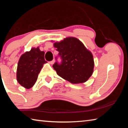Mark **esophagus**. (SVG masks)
<instances>
[{
	"label": "esophagus",
	"mask_w": 128,
	"mask_h": 128,
	"mask_svg": "<svg viewBox=\"0 0 128 128\" xmlns=\"http://www.w3.org/2000/svg\"><path fill=\"white\" fill-rule=\"evenodd\" d=\"M54 62H55V60H52V61L50 62L49 63L50 64H54Z\"/></svg>",
	"instance_id": "1"
}]
</instances>
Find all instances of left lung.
<instances>
[{"label": "left lung", "mask_w": 128, "mask_h": 128, "mask_svg": "<svg viewBox=\"0 0 128 128\" xmlns=\"http://www.w3.org/2000/svg\"><path fill=\"white\" fill-rule=\"evenodd\" d=\"M54 46L62 60L52 66L57 74L72 84L87 81L93 73L94 62L92 52L83 43L76 38L68 37Z\"/></svg>", "instance_id": "obj_1"}]
</instances>
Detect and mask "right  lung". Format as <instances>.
<instances>
[{
  "label": "right lung",
  "mask_w": 128,
  "mask_h": 128,
  "mask_svg": "<svg viewBox=\"0 0 128 128\" xmlns=\"http://www.w3.org/2000/svg\"><path fill=\"white\" fill-rule=\"evenodd\" d=\"M46 62L44 52L41 51L39 47L26 52L21 56L17 64V81L26 88H31L35 84L43 64Z\"/></svg>",
  "instance_id": "right-lung-1"
}]
</instances>
